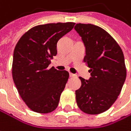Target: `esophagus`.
I'll return each instance as SVG.
<instances>
[{
  "label": "esophagus",
  "mask_w": 131,
  "mask_h": 131,
  "mask_svg": "<svg viewBox=\"0 0 131 131\" xmlns=\"http://www.w3.org/2000/svg\"><path fill=\"white\" fill-rule=\"evenodd\" d=\"M70 77H75V74H73V73H70Z\"/></svg>",
  "instance_id": "34e87169"
}]
</instances>
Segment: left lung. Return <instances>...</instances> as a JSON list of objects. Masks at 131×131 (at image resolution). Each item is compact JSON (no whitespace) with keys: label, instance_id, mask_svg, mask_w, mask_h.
Segmentation results:
<instances>
[{"label":"left lung","instance_id":"obj_1","mask_svg":"<svg viewBox=\"0 0 131 131\" xmlns=\"http://www.w3.org/2000/svg\"><path fill=\"white\" fill-rule=\"evenodd\" d=\"M74 29L85 47L84 62L91 69V77H79L82 85L76 91L79 108L97 115L109 110L120 94L126 79L124 54L111 35L91 24H77Z\"/></svg>","mask_w":131,"mask_h":131}]
</instances>
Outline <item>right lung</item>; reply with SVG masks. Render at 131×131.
<instances>
[{
    "label": "right lung",
    "instance_id": "obj_1",
    "mask_svg": "<svg viewBox=\"0 0 131 131\" xmlns=\"http://www.w3.org/2000/svg\"><path fill=\"white\" fill-rule=\"evenodd\" d=\"M74 22L49 23L35 26L17 42L12 74L18 94L34 112L54 111L69 78L66 70L48 69L57 54V42L73 28Z\"/></svg>",
    "mask_w": 131,
    "mask_h": 131
}]
</instances>
